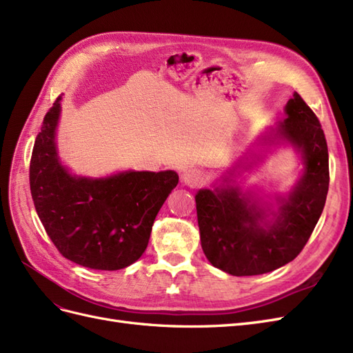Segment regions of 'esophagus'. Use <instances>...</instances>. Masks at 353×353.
I'll return each mask as SVG.
<instances>
[{
	"mask_svg": "<svg viewBox=\"0 0 353 353\" xmlns=\"http://www.w3.org/2000/svg\"><path fill=\"white\" fill-rule=\"evenodd\" d=\"M183 179L184 183L190 187H197L203 183V179H205V175H203V172L200 169H196V168H190V169H185L184 174H183Z\"/></svg>",
	"mask_w": 353,
	"mask_h": 353,
	"instance_id": "esophagus-1",
	"label": "esophagus"
}]
</instances>
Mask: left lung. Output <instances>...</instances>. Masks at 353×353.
I'll return each mask as SVG.
<instances>
[{"label":"left lung","mask_w":353,"mask_h":353,"mask_svg":"<svg viewBox=\"0 0 353 353\" xmlns=\"http://www.w3.org/2000/svg\"><path fill=\"white\" fill-rule=\"evenodd\" d=\"M285 113L288 117L276 132L301 148L306 169L268 230L261 227L263 210L237 188L200 190L196 196L201 249L213 266L231 275L266 274L292 262L323 213L330 170L321 123L297 92L288 100Z\"/></svg>","instance_id":"obj_1"}]
</instances>
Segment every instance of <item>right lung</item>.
Wrapping results in <instances>:
<instances>
[{"label": "right lung", "mask_w": 353, "mask_h": 353, "mask_svg": "<svg viewBox=\"0 0 353 353\" xmlns=\"http://www.w3.org/2000/svg\"><path fill=\"white\" fill-rule=\"evenodd\" d=\"M60 97L42 121L29 165L30 194L50 240L66 259L116 271L140 259L156 215L178 184L174 170L74 178L57 159Z\"/></svg>", "instance_id": "right-lung-1"}]
</instances>
